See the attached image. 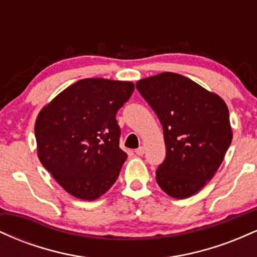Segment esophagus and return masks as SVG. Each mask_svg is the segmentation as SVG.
Wrapping results in <instances>:
<instances>
[{"label": "esophagus", "mask_w": 257, "mask_h": 257, "mask_svg": "<svg viewBox=\"0 0 257 257\" xmlns=\"http://www.w3.org/2000/svg\"><path fill=\"white\" fill-rule=\"evenodd\" d=\"M135 153H137L138 156H143L144 153H145V149H144L143 146H140L138 150H135Z\"/></svg>", "instance_id": "34e87169"}]
</instances>
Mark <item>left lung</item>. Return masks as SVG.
Here are the masks:
<instances>
[{
    "mask_svg": "<svg viewBox=\"0 0 257 257\" xmlns=\"http://www.w3.org/2000/svg\"><path fill=\"white\" fill-rule=\"evenodd\" d=\"M163 126L167 156L156 172L159 187L184 199L204 187L232 143L226 102L192 79L163 72L137 82Z\"/></svg>",
    "mask_w": 257,
    "mask_h": 257,
    "instance_id": "left-lung-1",
    "label": "left lung"
}]
</instances>
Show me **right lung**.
Here are the masks:
<instances>
[{
    "instance_id": "add662e5",
    "label": "right lung",
    "mask_w": 257,
    "mask_h": 257,
    "mask_svg": "<svg viewBox=\"0 0 257 257\" xmlns=\"http://www.w3.org/2000/svg\"><path fill=\"white\" fill-rule=\"evenodd\" d=\"M133 91L132 82L81 79L38 113V158L71 196L95 200L116 182L126 159L116 113Z\"/></svg>"
}]
</instances>
